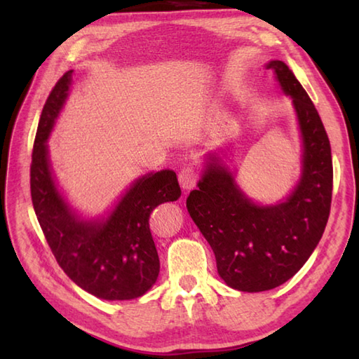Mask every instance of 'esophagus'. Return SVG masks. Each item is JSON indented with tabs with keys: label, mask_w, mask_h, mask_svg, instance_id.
Masks as SVG:
<instances>
[{
	"label": "esophagus",
	"mask_w": 359,
	"mask_h": 359,
	"mask_svg": "<svg viewBox=\"0 0 359 359\" xmlns=\"http://www.w3.org/2000/svg\"><path fill=\"white\" fill-rule=\"evenodd\" d=\"M199 180V170L196 166L188 165L179 171V184L184 189H191Z\"/></svg>",
	"instance_id": "obj_1"
}]
</instances>
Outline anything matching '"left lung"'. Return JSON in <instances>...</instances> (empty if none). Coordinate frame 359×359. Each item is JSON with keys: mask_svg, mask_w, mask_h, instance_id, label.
Masks as SVG:
<instances>
[{"mask_svg": "<svg viewBox=\"0 0 359 359\" xmlns=\"http://www.w3.org/2000/svg\"><path fill=\"white\" fill-rule=\"evenodd\" d=\"M292 95L304 140L299 185L285 202L259 207L212 156L187 208L216 256L217 273L241 292H265L299 271L323 238L330 215L333 165L329 135L306 89L285 63L266 65Z\"/></svg>", "mask_w": 359, "mask_h": 359, "instance_id": "obj_1", "label": "left lung"}]
</instances>
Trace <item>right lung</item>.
I'll return each mask as SVG.
<instances>
[{"mask_svg": "<svg viewBox=\"0 0 359 359\" xmlns=\"http://www.w3.org/2000/svg\"><path fill=\"white\" fill-rule=\"evenodd\" d=\"M72 71L46 100L32 149L30 196L38 222L58 265L88 293L108 301L134 299L156 284L160 262L149 230L157 205L177 201L180 187L171 170L139 179L104 222H81L53 184L46 140L67 97Z\"/></svg>", "mask_w": 359, "mask_h": 359, "instance_id": "obj_1", "label": "right lung"}]
</instances>
